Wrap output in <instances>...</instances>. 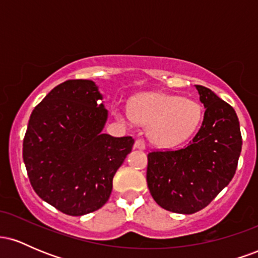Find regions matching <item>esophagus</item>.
Masks as SVG:
<instances>
[{"instance_id": "esophagus-1", "label": "esophagus", "mask_w": 258, "mask_h": 258, "mask_svg": "<svg viewBox=\"0 0 258 258\" xmlns=\"http://www.w3.org/2000/svg\"><path fill=\"white\" fill-rule=\"evenodd\" d=\"M135 148H136V149H141V150L146 149V142H144V139H142V138L136 139Z\"/></svg>"}]
</instances>
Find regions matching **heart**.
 Masks as SVG:
<instances>
[{"label":"heart","mask_w":258,"mask_h":258,"mask_svg":"<svg viewBox=\"0 0 258 258\" xmlns=\"http://www.w3.org/2000/svg\"><path fill=\"white\" fill-rule=\"evenodd\" d=\"M131 112L117 110V116L130 122L132 116L138 122L149 125V137L160 147H176L197 131L203 117L197 102L165 93H146L136 97Z\"/></svg>","instance_id":"b5f03b06"}]
</instances>
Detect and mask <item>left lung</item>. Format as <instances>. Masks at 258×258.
<instances>
[{
	"label": "left lung",
	"instance_id": "obj_1",
	"mask_svg": "<svg viewBox=\"0 0 258 258\" xmlns=\"http://www.w3.org/2000/svg\"><path fill=\"white\" fill-rule=\"evenodd\" d=\"M205 114L184 148L148 154L147 183L159 206L191 215L206 207L235 174L242 138L236 112L210 88L197 85Z\"/></svg>",
	"mask_w": 258,
	"mask_h": 258
}]
</instances>
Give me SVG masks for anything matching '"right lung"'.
<instances>
[{"label": "right lung", "mask_w": 258, "mask_h": 258, "mask_svg": "<svg viewBox=\"0 0 258 258\" xmlns=\"http://www.w3.org/2000/svg\"><path fill=\"white\" fill-rule=\"evenodd\" d=\"M91 80H68L35 106L23 159L41 199L65 215L97 211L108 201L112 178L132 150L131 136L102 133L108 110Z\"/></svg>", "instance_id": "obj_1"}]
</instances>
